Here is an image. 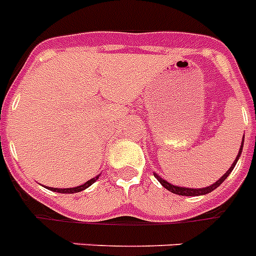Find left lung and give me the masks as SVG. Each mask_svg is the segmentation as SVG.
<instances>
[{
  "instance_id": "1",
  "label": "left lung",
  "mask_w": 256,
  "mask_h": 256,
  "mask_svg": "<svg viewBox=\"0 0 256 256\" xmlns=\"http://www.w3.org/2000/svg\"><path fill=\"white\" fill-rule=\"evenodd\" d=\"M243 138H244V135H243ZM242 148H243V142H242V144H240V152H238V155H236V160H234V163L232 164V167H230L229 170L226 171L225 175L222 176V178H220V180H217V182H213L212 186H205V188H197V189H194V188H184V186H172V184H170V182H166L164 178H162L160 176L156 175V174H154V176L156 178L158 182H160V184L164 186V188L168 189L170 192L175 193V194H180V196H201V194H206V193H210L212 190H214V189L217 188V186H221V182H225L226 178H228V176L230 175V172H232V170H234V167H236V162H238V159H240V154H242Z\"/></svg>"
}]
</instances>
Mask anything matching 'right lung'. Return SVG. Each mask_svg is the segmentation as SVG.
Here are the masks:
<instances>
[{
	"mask_svg": "<svg viewBox=\"0 0 256 256\" xmlns=\"http://www.w3.org/2000/svg\"><path fill=\"white\" fill-rule=\"evenodd\" d=\"M100 175H97L96 178H90V180H88V182H85V184H82V186H74V188H48L50 190H54V192H58V193H76V192H81V190H84V189H86L88 186H90L93 184V182L98 178Z\"/></svg>",
	"mask_w": 256,
	"mask_h": 256,
	"instance_id": "right-lung-1",
	"label": "right lung"
}]
</instances>
